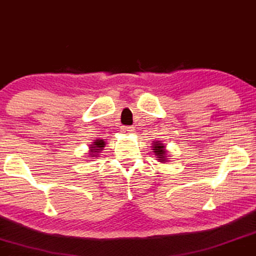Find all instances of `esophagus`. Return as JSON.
I'll return each mask as SVG.
<instances>
[{"instance_id":"esophagus-1","label":"esophagus","mask_w":256,"mask_h":256,"mask_svg":"<svg viewBox=\"0 0 256 256\" xmlns=\"http://www.w3.org/2000/svg\"><path fill=\"white\" fill-rule=\"evenodd\" d=\"M121 130H122V133L130 134V133H133L135 129H134V127H130V126H123V127H121Z\"/></svg>"}]
</instances>
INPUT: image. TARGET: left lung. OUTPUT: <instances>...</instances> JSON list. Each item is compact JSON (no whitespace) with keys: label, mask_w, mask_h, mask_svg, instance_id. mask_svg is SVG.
Returning a JSON list of instances; mask_svg holds the SVG:
<instances>
[{"label":"left lung","mask_w":256,"mask_h":256,"mask_svg":"<svg viewBox=\"0 0 256 256\" xmlns=\"http://www.w3.org/2000/svg\"><path fill=\"white\" fill-rule=\"evenodd\" d=\"M153 152L156 154L158 160H159L160 162H166V150H165V146H164V144H160V141H156V142H154L153 144Z\"/></svg>","instance_id":"1"}]
</instances>
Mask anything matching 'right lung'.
<instances>
[{
  "label": "right lung",
  "instance_id": "1",
  "mask_svg": "<svg viewBox=\"0 0 256 256\" xmlns=\"http://www.w3.org/2000/svg\"><path fill=\"white\" fill-rule=\"evenodd\" d=\"M104 144H106V141L103 140H96L92 144H90V156H97L100 150H103Z\"/></svg>",
  "mask_w": 256,
  "mask_h": 256
}]
</instances>
